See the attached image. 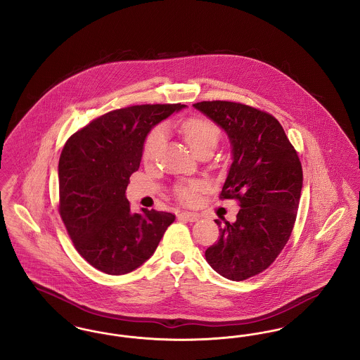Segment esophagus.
<instances>
[{
    "instance_id": "obj_1",
    "label": "esophagus",
    "mask_w": 360,
    "mask_h": 360,
    "mask_svg": "<svg viewBox=\"0 0 360 360\" xmlns=\"http://www.w3.org/2000/svg\"><path fill=\"white\" fill-rule=\"evenodd\" d=\"M179 217L186 220V221H190V223H194V221H197L200 219V214L198 213H193V212H182V213H179Z\"/></svg>"
}]
</instances>
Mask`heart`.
Instances as JSON below:
<instances>
[{"label":"heart","instance_id":"obj_1","mask_svg":"<svg viewBox=\"0 0 360 360\" xmlns=\"http://www.w3.org/2000/svg\"><path fill=\"white\" fill-rule=\"evenodd\" d=\"M181 129L188 146L197 155L207 150H214L220 137V129L217 128V125L204 117H190L184 121ZM163 137L165 131L162 127H156L150 132L143 148V156L146 160H151L154 158L163 141ZM200 188L201 185L198 182H188L176 185L174 191L181 201L193 202L197 198V191Z\"/></svg>","mask_w":360,"mask_h":360}]
</instances>
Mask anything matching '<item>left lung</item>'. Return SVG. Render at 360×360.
Returning <instances> with one entry per match:
<instances>
[{"label": "left lung", "mask_w": 360, "mask_h": 360, "mask_svg": "<svg viewBox=\"0 0 360 360\" xmlns=\"http://www.w3.org/2000/svg\"><path fill=\"white\" fill-rule=\"evenodd\" d=\"M228 135L232 165L221 198H236L235 223L220 226L206 262L231 281L264 271L290 238L302 190V167L279 121L248 105L202 101L193 105Z\"/></svg>", "instance_id": "8db88e82"}]
</instances>
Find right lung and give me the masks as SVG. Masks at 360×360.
Listing matches in <instances>:
<instances>
[{
  "label": "right lung",
  "mask_w": 360,
  "mask_h": 360,
  "mask_svg": "<svg viewBox=\"0 0 360 360\" xmlns=\"http://www.w3.org/2000/svg\"><path fill=\"white\" fill-rule=\"evenodd\" d=\"M186 105H135L105 113L66 141L58 166L59 213L79 255L105 274L122 275L154 255L169 212L131 210L125 195L144 141Z\"/></svg>",
  "instance_id": "obj_1"
}]
</instances>
